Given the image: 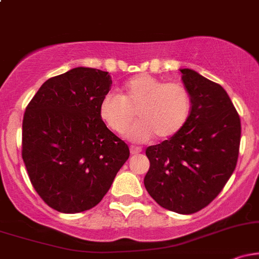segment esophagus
<instances>
[{
  "instance_id": "obj_1",
  "label": "esophagus",
  "mask_w": 259,
  "mask_h": 259,
  "mask_svg": "<svg viewBox=\"0 0 259 259\" xmlns=\"http://www.w3.org/2000/svg\"><path fill=\"white\" fill-rule=\"evenodd\" d=\"M141 152H142V150L140 147H135V146L130 147V153H132V154H139Z\"/></svg>"
}]
</instances>
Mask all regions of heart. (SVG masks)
I'll list each match as a JSON object with an SVG mask.
<instances>
[{"label": "heart", "instance_id": "heart-1", "mask_svg": "<svg viewBox=\"0 0 259 259\" xmlns=\"http://www.w3.org/2000/svg\"><path fill=\"white\" fill-rule=\"evenodd\" d=\"M135 112L139 121L127 138L136 142H146L153 136L167 140L189 119L191 97L179 82H163L150 74H138L120 86L119 96L107 94L99 106L100 119L119 135L132 125Z\"/></svg>", "mask_w": 259, "mask_h": 259}]
</instances>
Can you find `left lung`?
<instances>
[{"mask_svg": "<svg viewBox=\"0 0 259 259\" xmlns=\"http://www.w3.org/2000/svg\"><path fill=\"white\" fill-rule=\"evenodd\" d=\"M180 72L191 112L177 135L147 147L144 184L160 207L192 214L214 200L234 173L241 123L221 85L189 68Z\"/></svg>", "mask_w": 259, "mask_h": 259, "instance_id": "1", "label": "left lung"}]
</instances>
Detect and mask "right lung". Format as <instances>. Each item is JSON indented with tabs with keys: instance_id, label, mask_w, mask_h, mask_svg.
I'll use <instances>...</instances> for the list:
<instances>
[{
	"instance_id": "add662e5",
	"label": "right lung",
	"mask_w": 259,
	"mask_h": 259,
	"mask_svg": "<svg viewBox=\"0 0 259 259\" xmlns=\"http://www.w3.org/2000/svg\"><path fill=\"white\" fill-rule=\"evenodd\" d=\"M109 74L78 67L45 81L26 107L23 151L40 197L61 213L99 204L129 158V147L99 115Z\"/></svg>"
}]
</instances>
